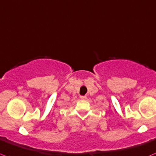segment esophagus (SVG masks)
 Listing matches in <instances>:
<instances>
[{
  "label": "esophagus",
  "mask_w": 156,
  "mask_h": 156,
  "mask_svg": "<svg viewBox=\"0 0 156 156\" xmlns=\"http://www.w3.org/2000/svg\"><path fill=\"white\" fill-rule=\"evenodd\" d=\"M80 99L86 100V96H84V95H82V96H80Z\"/></svg>",
  "instance_id": "obj_1"
}]
</instances>
